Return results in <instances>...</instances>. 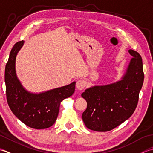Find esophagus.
I'll return each instance as SVG.
<instances>
[{"label":"esophagus","instance_id":"1","mask_svg":"<svg viewBox=\"0 0 153 153\" xmlns=\"http://www.w3.org/2000/svg\"><path fill=\"white\" fill-rule=\"evenodd\" d=\"M86 86V81L83 79H80L76 83V87L78 90H82L85 88Z\"/></svg>","mask_w":153,"mask_h":153}]
</instances>
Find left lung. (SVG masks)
I'll list each match as a JSON object with an SVG mask.
<instances>
[{
    "mask_svg": "<svg viewBox=\"0 0 153 153\" xmlns=\"http://www.w3.org/2000/svg\"><path fill=\"white\" fill-rule=\"evenodd\" d=\"M132 56L121 80L85 90L81 96L87 108L82 115L86 127L96 131H109L131 116L137 105L144 73L139 53L129 49Z\"/></svg>",
    "mask_w": 153,
    "mask_h": 153,
    "instance_id": "obj_1",
    "label": "left lung"
}]
</instances>
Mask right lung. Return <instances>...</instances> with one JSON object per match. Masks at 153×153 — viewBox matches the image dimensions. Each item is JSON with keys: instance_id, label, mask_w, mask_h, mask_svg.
I'll list each match as a JSON object with an SVG mask.
<instances>
[{"instance_id": "1", "label": "right lung", "mask_w": 153, "mask_h": 153, "mask_svg": "<svg viewBox=\"0 0 153 153\" xmlns=\"http://www.w3.org/2000/svg\"><path fill=\"white\" fill-rule=\"evenodd\" d=\"M24 42L14 45L5 67L7 102L12 113L27 126L46 129L55 123L61 102L73 94L76 82L39 94L27 91L18 80L15 68L16 57Z\"/></svg>"}]
</instances>
